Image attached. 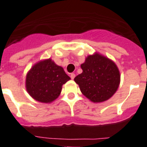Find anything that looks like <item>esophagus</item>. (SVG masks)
<instances>
[{
	"mask_svg": "<svg viewBox=\"0 0 147 147\" xmlns=\"http://www.w3.org/2000/svg\"><path fill=\"white\" fill-rule=\"evenodd\" d=\"M71 78L72 79V80H74V79L75 78V74H74V73L71 74Z\"/></svg>",
	"mask_w": 147,
	"mask_h": 147,
	"instance_id": "34e87169",
	"label": "esophagus"
}]
</instances>
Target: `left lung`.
Listing matches in <instances>:
<instances>
[{"mask_svg": "<svg viewBox=\"0 0 147 147\" xmlns=\"http://www.w3.org/2000/svg\"><path fill=\"white\" fill-rule=\"evenodd\" d=\"M80 67L82 73L74 81L88 100L104 102L116 93L120 83V73L114 61L95 53L88 55Z\"/></svg>", "mask_w": 147, "mask_h": 147, "instance_id": "1", "label": "left lung"}]
</instances>
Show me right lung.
<instances>
[{
  "instance_id": "right-lung-1",
  "label": "right lung",
  "mask_w": 147,
  "mask_h": 147,
  "mask_svg": "<svg viewBox=\"0 0 147 147\" xmlns=\"http://www.w3.org/2000/svg\"><path fill=\"white\" fill-rule=\"evenodd\" d=\"M70 80L62 67L48 59L31 67L26 75L25 87L35 100L48 104L58 98L62 86Z\"/></svg>"
}]
</instances>
